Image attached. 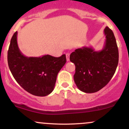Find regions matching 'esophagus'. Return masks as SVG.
Returning <instances> with one entry per match:
<instances>
[{
    "mask_svg": "<svg viewBox=\"0 0 129 129\" xmlns=\"http://www.w3.org/2000/svg\"><path fill=\"white\" fill-rule=\"evenodd\" d=\"M66 59L67 61L70 60V53H67L66 54Z\"/></svg>",
    "mask_w": 129,
    "mask_h": 129,
    "instance_id": "esophagus-1",
    "label": "esophagus"
}]
</instances>
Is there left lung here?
I'll return each instance as SVG.
<instances>
[{
	"mask_svg": "<svg viewBox=\"0 0 129 129\" xmlns=\"http://www.w3.org/2000/svg\"><path fill=\"white\" fill-rule=\"evenodd\" d=\"M104 33L106 42L101 50L95 51L91 47H82L70 56V61L75 65L74 81L83 92H96L106 86L118 66L119 53L113 33L108 26Z\"/></svg>",
	"mask_w": 129,
	"mask_h": 129,
	"instance_id": "1",
	"label": "left lung"
}]
</instances>
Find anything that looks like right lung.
I'll return each instance as SVG.
<instances>
[{
  "instance_id": "add662e5",
  "label": "right lung",
  "mask_w": 129,
  "mask_h": 129,
  "mask_svg": "<svg viewBox=\"0 0 129 129\" xmlns=\"http://www.w3.org/2000/svg\"><path fill=\"white\" fill-rule=\"evenodd\" d=\"M17 35L16 31L9 47V69L17 83L26 91L38 96H47L54 90L57 74L66 63V54L59 57L48 54L26 57L19 50Z\"/></svg>"
}]
</instances>
